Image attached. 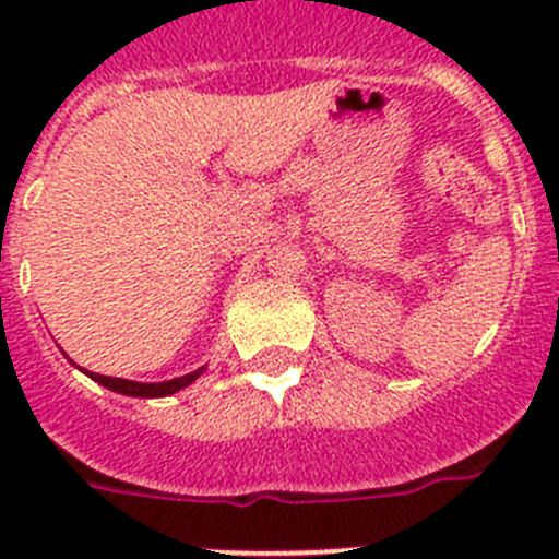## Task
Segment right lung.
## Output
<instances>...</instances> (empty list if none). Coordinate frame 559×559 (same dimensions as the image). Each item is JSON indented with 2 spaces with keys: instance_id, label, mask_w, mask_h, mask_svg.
<instances>
[{
  "instance_id": "right-lung-1",
  "label": "right lung",
  "mask_w": 559,
  "mask_h": 559,
  "mask_svg": "<svg viewBox=\"0 0 559 559\" xmlns=\"http://www.w3.org/2000/svg\"><path fill=\"white\" fill-rule=\"evenodd\" d=\"M201 372H204V369H195V372L185 374V378H173V380H165V383H133V380L106 378V374H97V372H92V374H88V378L97 380V383H103V386L111 389V392L131 394V397H167V394H173V392H179V389L190 386L192 380L199 378Z\"/></svg>"
}]
</instances>
